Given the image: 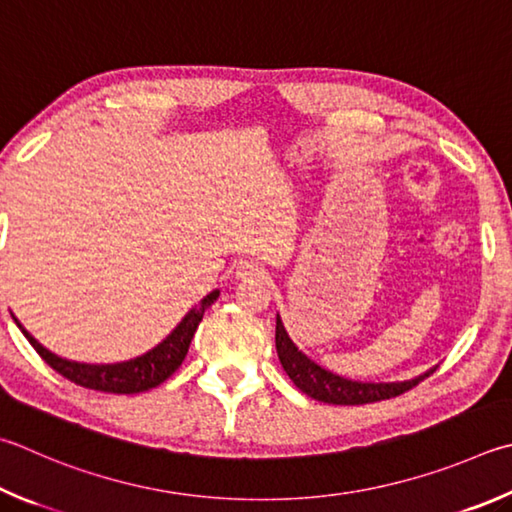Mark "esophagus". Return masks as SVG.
<instances>
[{"instance_id": "esophagus-1", "label": "esophagus", "mask_w": 512, "mask_h": 512, "mask_svg": "<svg viewBox=\"0 0 512 512\" xmlns=\"http://www.w3.org/2000/svg\"><path fill=\"white\" fill-rule=\"evenodd\" d=\"M264 275V266L255 262V259H244L237 264V277L239 280H257Z\"/></svg>"}]
</instances>
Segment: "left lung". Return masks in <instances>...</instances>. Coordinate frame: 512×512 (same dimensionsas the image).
Listing matches in <instances>:
<instances>
[{"instance_id":"8db88e82","label":"left lung","mask_w":512,"mask_h":512,"mask_svg":"<svg viewBox=\"0 0 512 512\" xmlns=\"http://www.w3.org/2000/svg\"><path fill=\"white\" fill-rule=\"evenodd\" d=\"M275 347L288 378H291L306 396L329 405H365V403L385 401V398H394L398 394L407 392V389H412L418 380L430 376L436 369L432 367L421 376H414L407 380H394V383H367V380H351L345 376H338L336 371L322 367L320 362H315L311 356H306V353L295 345L291 336H288L280 313H277Z\"/></svg>"}]
</instances>
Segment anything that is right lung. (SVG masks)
<instances>
[{
	"label": "right lung",
	"instance_id": "add662e5",
	"mask_svg": "<svg viewBox=\"0 0 512 512\" xmlns=\"http://www.w3.org/2000/svg\"><path fill=\"white\" fill-rule=\"evenodd\" d=\"M217 297L219 288L208 293L199 304H194L192 309L183 315V320L150 351L123 362H107V365H94V362H78L58 356V353H53L44 345H40V342L24 329V324L17 320L13 313L11 315L17 327H20V331L26 336V340L33 345V349L46 360V365L53 367L64 378H69L71 383L107 394H138L161 385L163 380L170 378L174 371L181 367L183 358L188 356L190 342L194 338V333H197L199 322L203 320V313L217 302Z\"/></svg>",
	"mask_w": 512,
	"mask_h": 512
}]
</instances>
